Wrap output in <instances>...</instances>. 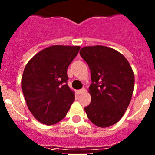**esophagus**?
Here are the masks:
<instances>
[{"instance_id":"obj_1","label":"esophagus","mask_w":155,"mask_h":155,"mask_svg":"<svg viewBox=\"0 0 155 155\" xmlns=\"http://www.w3.org/2000/svg\"><path fill=\"white\" fill-rule=\"evenodd\" d=\"M84 91H85V89H84V88H82V89L78 90V94H81V93L84 92Z\"/></svg>"}]
</instances>
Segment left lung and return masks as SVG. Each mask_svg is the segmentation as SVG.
Instances as JSON below:
<instances>
[{"mask_svg": "<svg viewBox=\"0 0 155 155\" xmlns=\"http://www.w3.org/2000/svg\"><path fill=\"white\" fill-rule=\"evenodd\" d=\"M80 54L91 70L92 81L86 114L97 127L114 125L124 116L132 98L134 74L130 64L122 53L107 46H84Z\"/></svg>", "mask_w": 155, "mask_h": 155, "instance_id": "1", "label": "left lung"}]
</instances>
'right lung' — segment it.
Segmentation results:
<instances>
[{
	"instance_id": "1",
	"label": "right lung",
	"mask_w": 155,
	"mask_h": 155,
	"mask_svg": "<svg viewBox=\"0 0 155 155\" xmlns=\"http://www.w3.org/2000/svg\"><path fill=\"white\" fill-rule=\"evenodd\" d=\"M80 48L49 46L37 53L25 68L21 88L27 106L34 117L45 125L61 121L74 101V91L67 84V72Z\"/></svg>"
}]
</instances>
